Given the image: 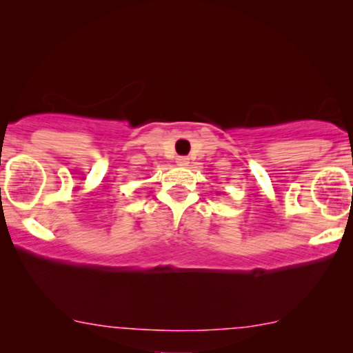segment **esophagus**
Instances as JSON below:
<instances>
[{
  "label": "esophagus",
  "instance_id": "obj_1",
  "mask_svg": "<svg viewBox=\"0 0 353 353\" xmlns=\"http://www.w3.org/2000/svg\"><path fill=\"white\" fill-rule=\"evenodd\" d=\"M188 163H190V159H188V157H185V156L176 157V165L185 167V165H188Z\"/></svg>",
  "mask_w": 353,
  "mask_h": 353
}]
</instances>
